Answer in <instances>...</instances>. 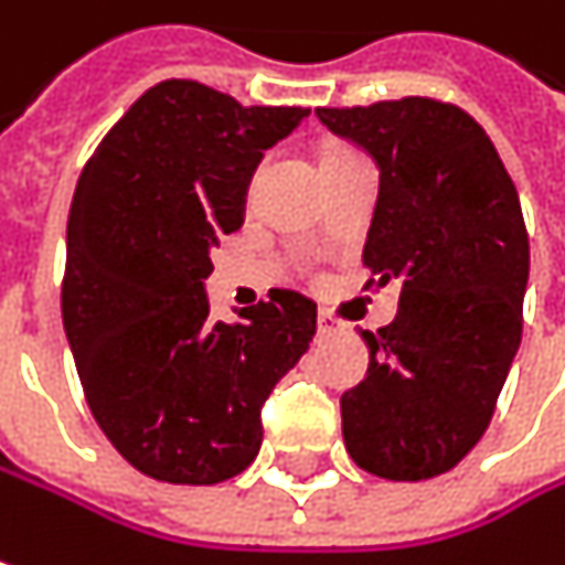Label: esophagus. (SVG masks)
Masks as SVG:
<instances>
[{"label": "esophagus", "mask_w": 565, "mask_h": 565, "mask_svg": "<svg viewBox=\"0 0 565 565\" xmlns=\"http://www.w3.org/2000/svg\"><path fill=\"white\" fill-rule=\"evenodd\" d=\"M343 324L334 318V315H328V311H321L318 315V338H334V334H341Z\"/></svg>", "instance_id": "34e87169"}]
</instances>
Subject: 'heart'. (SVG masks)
I'll return each instance as SVG.
<instances>
[{
    "label": "heart",
    "instance_id": "1",
    "mask_svg": "<svg viewBox=\"0 0 565 565\" xmlns=\"http://www.w3.org/2000/svg\"><path fill=\"white\" fill-rule=\"evenodd\" d=\"M341 153H350V147H331V150H324V157H341ZM321 157V160H324Z\"/></svg>",
    "mask_w": 565,
    "mask_h": 565
}]
</instances>
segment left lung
I'll use <instances>...</instances> for the list:
<instances>
[{
	"instance_id": "8db88e82",
	"label": "left lung",
	"mask_w": 565,
	"mask_h": 565,
	"mask_svg": "<svg viewBox=\"0 0 565 565\" xmlns=\"http://www.w3.org/2000/svg\"><path fill=\"white\" fill-rule=\"evenodd\" d=\"M315 115L380 167L366 289L402 282L395 321L363 331L370 370L341 395L343 444L380 479H434L486 434L521 347L531 247L518 189L482 125L450 102Z\"/></svg>"
}]
</instances>
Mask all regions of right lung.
I'll list each match as a JSON object with an SVG mask.
<instances>
[{
	"label": "right lung",
	"mask_w": 565,
	"mask_h": 565,
	"mask_svg": "<svg viewBox=\"0 0 565 565\" xmlns=\"http://www.w3.org/2000/svg\"><path fill=\"white\" fill-rule=\"evenodd\" d=\"M311 108L163 79L102 138L66 222L63 331L89 412L138 472L215 486L254 463L260 408L308 350L318 305L292 289L209 315L212 247L244 224L263 150Z\"/></svg>",
	"instance_id": "add662e5"
}]
</instances>
